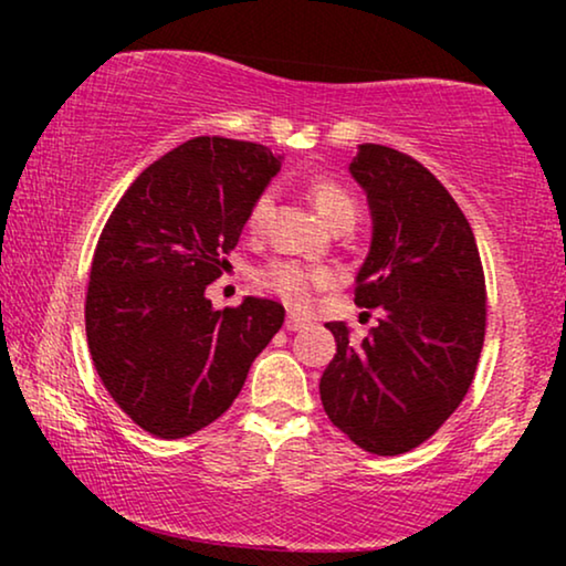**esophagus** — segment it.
Masks as SVG:
<instances>
[{"label": "esophagus", "mask_w": 566, "mask_h": 566, "mask_svg": "<svg viewBox=\"0 0 566 566\" xmlns=\"http://www.w3.org/2000/svg\"><path fill=\"white\" fill-rule=\"evenodd\" d=\"M308 327V319L298 314H289V319H285V329L289 332H298V329H306Z\"/></svg>", "instance_id": "1"}]
</instances>
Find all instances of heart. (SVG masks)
<instances>
[{
  "mask_svg": "<svg viewBox=\"0 0 566 566\" xmlns=\"http://www.w3.org/2000/svg\"><path fill=\"white\" fill-rule=\"evenodd\" d=\"M308 198H312L314 208L329 227L343 221H355V200L343 185L332 180H314L308 185ZM270 211H273V196L265 192V196H260L252 203L250 216H247V229L254 231V234L262 231V227L268 223ZM260 281L265 289L277 293L289 306L306 308L312 304L314 291L327 289L332 283V273L327 268H312L293 260H281L262 270Z\"/></svg>",
  "mask_w": 566,
  "mask_h": 566,
  "instance_id": "heart-1",
  "label": "heart"
}]
</instances>
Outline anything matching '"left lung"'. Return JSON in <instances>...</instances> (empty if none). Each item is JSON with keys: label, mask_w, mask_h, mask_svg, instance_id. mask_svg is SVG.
<instances>
[{"label": "left lung", "mask_w": 566, "mask_h": 566, "mask_svg": "<svg viewBox=\"0 0 566 566\" xmlns=\"http://www.w3.org/2000/svg\"><path fill=\"white\" fill-rule=\"evenodd\" d=\"M353 180L368 198L374 234L355 304L378 308V327L350 345L329 322L337 353L324 368V412L355 446L399 455L424 443L467 397L484 345L486 291L467 216L420 161L360 144Z\"/></svg>", "instance_id": "obj_1"}]
</instances>
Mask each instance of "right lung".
Returning a JSON list of instances; mask_svg holds the SVG:
<instances>
[{"label":"right lung","mask_w":566,"mask_h":566,"mask_svg":"<svg viewBox=\"0 0 566 566\" xmlns=\"http://www.w3.org/2000/svg\"><path fill=\"white\" fill-rule=\"evenodd\" d=\"M281 159L262 144L190 138L136 177L99 234L84 304L92 363L151 436L177 440L219 420L281 329L277 301L206 298Z\"/></svg>","instance_id":"1"}]
</instances>
